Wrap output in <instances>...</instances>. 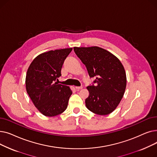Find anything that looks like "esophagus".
Returning a JSON list of instances; mask_svg holds the SVG:
<instances>
[{
  "label": "esophagus",
  "mask_w": 157,
  "mask_h": 157,
  "mask_svg": "<svg viewBox=\"0 0 157 157\" xmlns=\"http://www.w3.org/2000/svg\"><path fill=\"white\" fill-rule=\"evenodd\" d=\"M83 88V86H76V89L77 90H80V89H82Z\"/></svg>",
  "instance_id": "34e87169"
}]
</instances>
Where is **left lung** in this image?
<instances>
[{"instance_id": "1", "label": "left lung", "mask_w": 157, "mask_h": 157, "mask_svg": "<svg viewBox=\"0 0 157 157\" xmlns=\"http://www.w3.org/2000/svg\"><path fill=\"white\" fill-rule=\"evenodd\" d=\"M74 51L88 71L94 83L87 89L86 108L98 115L112 113L125 93L127 78L125 69L118 58L105 49L97 47H74Z\"/></svg>"}]
</instances>
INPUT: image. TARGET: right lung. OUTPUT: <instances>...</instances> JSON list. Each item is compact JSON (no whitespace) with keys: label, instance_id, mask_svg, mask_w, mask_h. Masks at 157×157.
Returning <instances> with one entry per match:
<instances>
[{"label":"right lung","instance_id":"1","mask_svg":"<svg viewBox=\"0 0 157 157\" xmlns=\"http://www.w3.org/2000/svg\"><path fill=\"white\" fill-rule=\"evenodd\" d=\"M72 50L65 48L43 53L32 61L27 70V94L44 116L55 117L67 109L72 90L55 81L62 76V65Z\"/></svg>","mask_w":157,"mask_h":157}]
</instances>
